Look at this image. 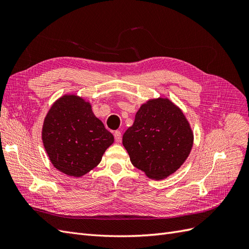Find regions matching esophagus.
Returning <instances> with one entry per match:
<instances>
[{
	"label": "esophagus",
	"mask_w": 249,
	"mask_h": 249,
	"mask_svg": "<svg viewBox=\"0 0 249 249\" xmlns=\"http://www.w3.org/2000/svg\"><path fill=\"white\" fill-rule=\"evenodd\" d=\"M122 133H120V131H115L114 132V139L116 142H120L122 141Z\"/></svg>",
	"instance_id": "esophagus-1"
}]
</instances>
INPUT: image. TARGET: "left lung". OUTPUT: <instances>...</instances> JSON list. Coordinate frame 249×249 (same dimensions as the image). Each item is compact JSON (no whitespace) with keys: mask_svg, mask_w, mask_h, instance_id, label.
<instances>
[{"mask_svg":"<svg viewBox=\"0 0 249 249\" xmlns=\"http://www.w3.org/2000/svg\"><path fill=\"white\" fill-rule=\"evenodd\" d=\"M123 144L135 167L161 179L178 170L193 144V134L183 112L169 100L142 105L124 134Z\"/></svg>","mask_w":249,"mask_h":249,"instance_id":"8db88e82","label":"left lung"}]
</instances>
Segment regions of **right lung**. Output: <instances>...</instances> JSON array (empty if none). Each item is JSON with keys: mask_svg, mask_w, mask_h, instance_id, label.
<instances>
[{"mask_svg": "<svg viewBox=\"0 0 249 249\" xmlns=\"http://www.w3.org/2000/svg\"><path fill=\"white\" fill-rule=\"evenodd\" d=\"M42 141L53 165L71 177L93 169L114 141L90 104L76 95L59 99L46 116Z\"/></svg>", "mask_w": 249, "mask_h": 249, "instance_id": "right-lung-1", "label": "right lung"}]
</instances>
